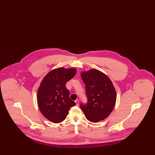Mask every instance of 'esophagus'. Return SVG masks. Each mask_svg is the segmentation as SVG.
<instances>
[{"label":"esophagus","instance_id":"1","mask_svg":"<svg viewBox=\"0 0 155 155\" xmlns=\"http://www.w3.org/2000/svg\"><path fill=\"white\" fill-rule=\"evenodd\" d=\"M75 102V103H76V105H77V106H78V105H79V100H78V99H77Z\"/></svg>","mask_w":155,"mask_h":155}]
</instances>
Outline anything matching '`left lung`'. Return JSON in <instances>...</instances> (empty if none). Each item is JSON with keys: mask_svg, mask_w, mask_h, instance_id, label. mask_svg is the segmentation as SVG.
<instances>
[{"mask_svg": "<svg viewBox=\"0 0 155 155\" xmlns=\"http://www.w3.org/2000/svg\"><path fill=\"white\" fill-rule=\"evenodd\" d=\"M81 78L85 85L87 104L80 107L89 121L97 123L107 118L116 101V92L110 78L102 72L91 69L82 72Z\"/></svg>", "mask_w": 155, "mask_h": 155, "instance_id": "1", "label": "left lung"}]
</instances>
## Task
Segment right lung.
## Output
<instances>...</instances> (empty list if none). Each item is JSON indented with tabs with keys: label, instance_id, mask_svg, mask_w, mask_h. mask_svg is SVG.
I'll use <instances>...</instances> for the list:
<instances>
[{
	"label": "right lung",
	"instance_id": "right-lung-1",
	"mask_svg": "<svg viewBox=\"0 0 155 155\" xmlns=\"http://www.w3.org/2000/svg\"><path fill=\"white\" fill-rule=\"evenodd\" d=\"M76 73L74 68H58L46 74L40 84L37 93L38 107L45 117L52 123L64 120L70 108L75 105L70 99L66 84Z\"/></svg>",
	"mask_w": 155,
	"mask_h": 155
}]
</instances>
